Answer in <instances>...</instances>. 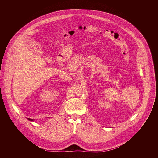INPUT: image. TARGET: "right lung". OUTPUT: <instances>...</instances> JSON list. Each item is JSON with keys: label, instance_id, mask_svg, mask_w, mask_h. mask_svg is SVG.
<instances>
[{"label": "right lung", "instance_id": "obj_1", "mask_svg": "<svg viewBox=\"0 0 158 158\" xmlns=\"http://www.w3.org/2000/svg\"><path fill=\"white\" fill-rule=\"evenodd\" d=\"M28 120L31 121H34V120L33 119H30V118H27Z\"/></svg>", "mask_w": 158, "mask_h": 158}]
</instances>
